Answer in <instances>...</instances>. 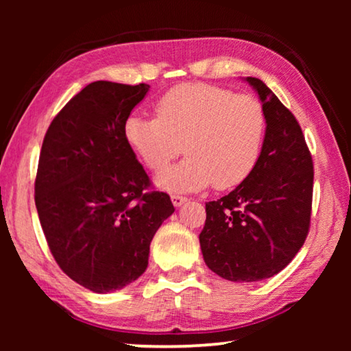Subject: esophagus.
Wrapping results in <instances>:
<instances>
[{
	"label": "esophagus",
	"mask_w": 351,
	"mask_h": 351,
	"mask_svg": "<svg viewBox=\"0 0 351 351\" xmlns=\"http://www.w3.org/2000/svg\"><path fill=\"white\" fill-rule=\"evenodd\" d=\"M171 203H173V206L180 207V206H182L184 203H187V198H186V197H182V195L173 193V195H171Z\"/></svg>",
	"instance_id": "34e87169"
}]
</instances>
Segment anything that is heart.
Instances as JSON below:
<instances>
[{
	"instance_id": "obj_1",
	"label": "heart",
	"mask_w": 351,
	"mask_h": 351,
	"mask_svg": "<svg viewBox=\"0 0 351 351\" xmlns=\"http://www.w3.org/2000/svg\"><path fill=\"white\" fill-rule=\"evenodd\" d=\"M156 117L132 114L123 138L148 170L159 171L182 152L187 158L158 176L170 192L239 186L258 161L265 112L247 94L207 83L171 88L154 105Z\"/></svg>"
}]
</instances>
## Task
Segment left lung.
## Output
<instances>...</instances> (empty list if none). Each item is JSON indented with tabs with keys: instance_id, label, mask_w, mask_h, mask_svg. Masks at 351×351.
I'll return each mask as SVG.
<instances>
[{
	"instance_id": "left-lung-1",
	"label": "left lung",
	"mask_w": 351,
	"mask_h": 351,
	"mask_svg": "<svg viewBox=\"0 0 351 351\" xmlns=\"http://www.w3.org/2000/svg\"><path fill=\"white\" fill-rule=\"evenodd\" d=\"M246 80L265 112L263 147L245 181L206 203L199 234L206 265L230 282H258L280 272L304 246L313 203V158L299 122L260 79Z\"/></svg>"
}]
</instances>
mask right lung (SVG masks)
<instances>
[{"mask_svg":"<svg viewBox=\"0 0 351 351\" xmlns=\"http://www.w3.org/2000/svg\"><path fill=\"white\" fill-rule=\"evenodd\" d=\"M147 83L93 82L54 117L41 145L35 206L47 246L93 293L122 289L148 265L154 234L175 212L123 138Z\"/></svg>","mask_w":351,"mask_h":351,"instance_id":"add662e5","label":"right lung"}]
</instances>
